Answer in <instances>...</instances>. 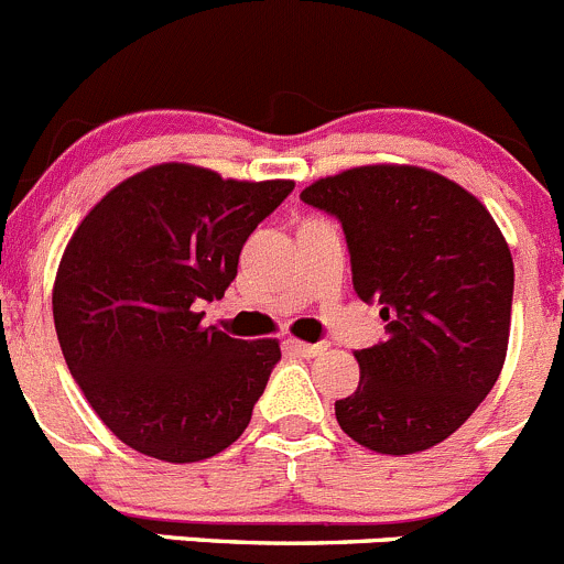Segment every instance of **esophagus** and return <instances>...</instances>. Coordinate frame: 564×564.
Returning a JSON list of instances; mask_svg holds the SVG:
<instances>
[{"label": "esophagus", "mask_w": 564, "mask_h": 564, "mask_svg": "<svg viewBox=\"0 0 564 564\" xmlns=\"http://www.w3.org/2000/svg\"><path fill=\"white\" fill-rule=\"evenodd\" d=\"M292 347H294V354L306 356V359H314V356H323L330 345H328V341H317V345H308V341L294 339Z\"/></svg>", "instance_id": "obj_1"}]
</instances>
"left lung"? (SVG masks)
<instances>
[{
    "mask_svg": "<svg viewBox=\"0 0 564 564\" xmlns=\"http://www.w3.org/2000/svg\"><path fill=\"white\" fill-rule=\"evenodd\" d=\"M300 199L339 219L356 294L387 323V341L356 354L359 389L336 401L341 431L376 454L434 448L501 376L514 292L507 239L470 192L420 166H356Z\"/></svg>",
    "mask_w": 564,
    "mask_h": 564,
    "instance_id": "8db88e82",
    "label": "left lung"
}]
</instances>
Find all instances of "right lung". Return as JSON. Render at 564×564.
Returning <instances> with one entry per match:
<instances>
[{
  "label": "right lung",
  "instance_id": "1",
  "mask_svg": "<svg viewBox=\"0 0 564 564\" xmlns=\"http://www.w3.org/2000/svg\"><path fill=\"white\" fill-rule=\"evenodd\" d=\"M292 188L158 163L110 188L66 245L52 289L63 359L139 454L210 459L250 423L281 347L203 328L197 306L223 297L247 236Z\"/></svg>",
  "mask_w": 564,
  "mask_h": 564
}]
</instances>
